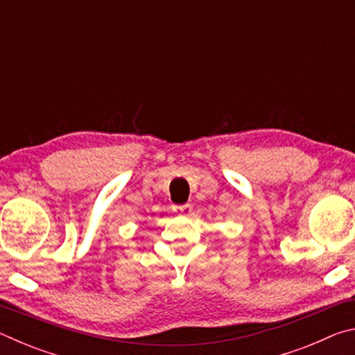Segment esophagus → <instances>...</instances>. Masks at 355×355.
I'll list each match as a JSON object with an SVG mask.
<instances>
[{"label":"esophagus","instance_id":"obj_1","mask_svg":"<svg viewBox=\"0 0 355 355\" xmlns=\"http://www.w3.org/2000/svg\"><path fill=\"white\" fill-rule=\"evenodd\" d=\"M172 211L180 216H189L192 211V205H189V203H184V205H173Z\"/></svg>","mask_w":355,"mask_h":355}]
</instances>
